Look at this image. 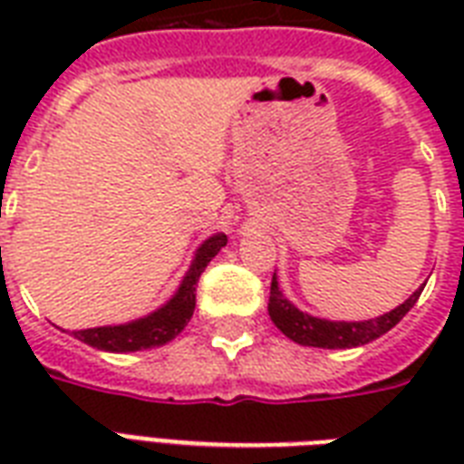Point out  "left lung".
<instances>
[{
	"mask_svg": "<svg viewBox=\"0 0 464 464\" xmlns=\"http://www.w3.org/2000/svg\"><path fill=\"white\" fill-rule=\"evenodd\" d=\"M421 291H414L402 305L390 310L385 315L375 317V320H363V323H330V320H320V317H310L305 313L291 305L284 294L279 291L276 276H272V286H269V317L279 330L296 344L317 346V349H352L373 342L381 334L390 332L407 313L411 305L417 304Z\"/></svg>",
	"mask_w": 464,
	"mask_h": 464,
	"instance_id": "1",
	"label": "left lung"
}]
</instances>
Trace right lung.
Here are the masks:
<instances>
[{
	"mask_svg": "<svg viewBox=\"0 0 464 464\" xmlns=\"http://www.w3.org/2000/svg\"><path fill=\"white\" fill-rule=\"evenodd\" d=\"M224 233H217L202 243L197 250L192 267L182 279L180 289L163 308H159L151 315L134 320L130 324H115V327H91V330H74L76 339H82L83 344L96 346L103 352H140V349H151L175 339L182 332V327L189 323V317L195 313V291L197 282L202 276L204 267L209 265L211 257L226 246Z\"/></svg>",
	"mask_w": 464,
	"mask_h": 464,
	"instance_id": "right-lung-1",
	"label": "right lung"
}]
</instances>
